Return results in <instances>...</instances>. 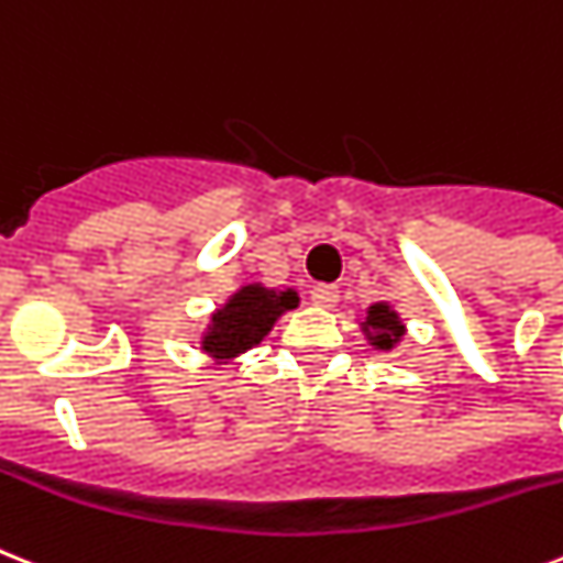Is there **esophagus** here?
<instances>
[{"mask_svg":"<svg viewBox=\"0 0 563 563\" xmlns=\"http://www.w3.org/2000/svg\"><path fill=\"white\" fill-rule=\"evenodd\" d=\"M312 303L321 306V309H332L338 303V286H329V283H321L312 289Z\"/></svg>","mask_w":563,"mask_h":563,"instance_id":"1","label":"esophagus"}]
</instances>
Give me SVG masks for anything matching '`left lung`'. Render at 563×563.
Returning a JSON list of instances; mask_svg holds the SVG:
<instances>
[{
    "instance_id": "1",
    "label": "left lung",
    "mask_w": 563,
    "mask_h": 563,
    "mask_svg": "<svg viewBox=\"0 0 563 563\" xmlns=\"http://www.w3.org/2000/svg\"><path fill=\"white\" fill-rule=\"evenodd\" d=\"M364 335L376 350L382 353H390L393 346L399 344L401 335H405V323H401L399 312H393L390 303H373L367 309V318L361 323Z\"/></svg>"
}]
</instances>
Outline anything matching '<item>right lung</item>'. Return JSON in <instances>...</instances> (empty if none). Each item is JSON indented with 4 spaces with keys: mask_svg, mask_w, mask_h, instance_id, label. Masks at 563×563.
<instances>
[{
    "mask_svg": "<svg viewBox=\"0 0 563 563\" xmlns=\"http://www.w3.org/2000/svg\"><path fill=\"white\" fill-rule=\"evenodd\" d=\"M295 289H266L263 283H249L228 297L217 312L210 314V323L202 335V350L217 361H231L249 353L263 338L272 332L280 314L297 306Z\"/></svg>",
    "mask_w": 563,
    "mask_h": 563,
    "instance_id": "right-lung-1",
    "label": "right lung"
}]
</instances>
